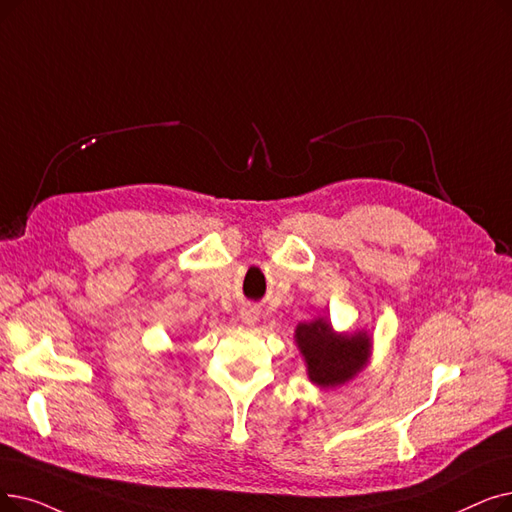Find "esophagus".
<instances>
[{
  "label": "esophagus",
  "instance_id": "obj_1",
  "mask_svg": "<svg viewBox=\"0 0 512 512\" xmlns=\"http://www.w3.org/2000/svg\"><path fill=\"white\" fill-rule=\"evenodd\" d=\"M240 320L247 326H255L259 320V309L255 305H247L240 309Z\"/></svg>",
  "mask_w": 512,
  "mask_h": 512
}]
</instances>
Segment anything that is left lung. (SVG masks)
<instances>
[{
  "mask_svg": "<svg viewBox=\"0 0 512 512\" xmlns=\"http://www.w3.org/2000/svg\"><path fill=\"white\" fill-rule=\"evenodd\" d=\"M295 345L305 362L309 383L324 391L353 381L372 358L368 330L337 332L324 316L297 324Z\"/></svg>",
  "mask_w": 512,
  "mask_h": 512,
  "instance_id": "1",
  "label": "left lung"
}]
</instances>
